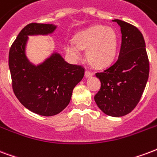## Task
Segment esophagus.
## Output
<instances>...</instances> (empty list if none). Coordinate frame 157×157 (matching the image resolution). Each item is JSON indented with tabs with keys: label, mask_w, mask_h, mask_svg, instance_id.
Instances as JSON below:
<instances>
[{
	"label": "esophagus",
	"mask_w": 157,
	"mask_h": 157,
	"mask_svg": "<svg viewBox=\"0 0 157 157\" xmlns=\"http://www.w3.org/2000/svg\"><path fill=\"white\" fill-rule=\"evenodd\" d=\"M93 76V73L91 71H89V70H86L85 71V77L88 78V77H91Z\"/></svg>",
	"instance_id": "esophagus-1"
}]
</instances>
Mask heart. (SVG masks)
<instances>
[{
  "label": "heart",
  "instance_id": "obj_1",
  "mask_svg": "<svg viewBox=\"0 0 157 157\" xmlns=\"http://www.w3.org/2000/svg\"><path fill=\"white\" fill-rule=\"evenodd\" d=\"M74 44H68L66 51L75 58L80 56V49H87L88 62L95 68L109 65L116 57L118 37L116 30L111 27L96 25L78 33Z\"/></svg>",
  "mask_w": 157,
  "mask_h": 157
}]
</instances>
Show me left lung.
Wrapping results in <instances>:
<instances>
[{
  "mask_svg": "<svg viewBox=\"0 0 157 157\" xmlns=\"http://www.w3.org/2000/svg\"><path fill=\"white\" fill-rule=\"evenodd\" d=\"M121 27L122 44L117 59L96 76L101 88L94 96L107 115L122 117L136 108L149 76V60L143 35L136 26L113 20Z\"/></svg>",
  "mask_w": 157,
  "mask_h": 157,
  "instance_id": "left-lung-1",
  "label": "left lung"
}]
</instances>
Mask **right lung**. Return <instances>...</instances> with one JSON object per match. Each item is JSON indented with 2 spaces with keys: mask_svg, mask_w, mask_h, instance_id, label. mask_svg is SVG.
Listing matches in <instances>:
<instances>
[{
  "mask_svg": "<svg viewBox=\"0 0 157 157\" xmlns=\"http://www.w3.org/2000/svg\"><path fill=\"white\" fill-rule=\"evenodd\" d=\"M54 25L30 23L19 33L9 51L14 94L29 111L41 116H54L68 106L73 89L83 78V66L70 64L58 54L40 65L29 63L25 55L28 36L47 35L55 29Z\"/></svg>",
  "mask_w": 157,
  "mask_h": 157,
  "instance_id": "right-lung-1",
  "label": "right lung"
}]
</instances>
